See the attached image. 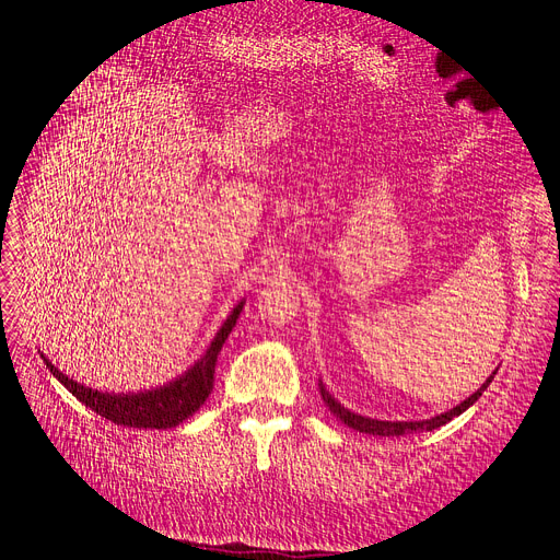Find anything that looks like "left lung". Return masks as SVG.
Wrapping results in <instances>:
<instances>
[{
	"label": "left lung",
	"mask_w": 560,
	"mask_h": 560,
	"mask_svg": "<svg viewBox=\"0 0 560 560\" xmlns=\"http://www.w3.org/2000/svg\"><path fill=\"white\" fill-rule=\"evenodd\" d=\"M499 370V368H497ZM497 370L486 378V384L477 390V393H472L469 395L467 399H463L458 406H454V408H450V410H445V413H440V416H435V418H429V420H413V422H390V420H374V418H365V416H359V413H354V410H349V408H345L329 390H327V386L322 384L319 381V395H322V399H325V404L329 406V410L331 413L336 416V418H340V422H345L349 429H354V431H359V433H368V435H381V438H395V435H404V433H413V431H433V429H438V427H443V424H447L450 420H454V418H458L463 410H467L469 406H472L481 395H483V390L492 384V378H494V374H497Z\"/></svg>",
	"instance_id": "1"
}]
</instances>
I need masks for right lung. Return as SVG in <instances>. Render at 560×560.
<instances>
[{
    "label": "right lung",
    "instance_id": "obj_1",
    "mask_svg": "<svg viewBox=\"0 0 560 560\" xmlns=\"http://www.w3.org/2000/svg\"><path fill=\"white\" fill-rule=\"evenodd\" d=\"M245 306V300L233 306L224 325L211 340L209 349L203 351V357L197 359L184 374L167 381L163 386L150 388V390H138V393H104L88 388L79 381L70 378L54 363L40 354L47 370L61 381V384L95 413L102 418L133 429H172L188 420L199 406L209 399L213 390V374H215V361L224 340L229 338L231 329L235 327V319H238L241 311Z\"/></svg>",
    "mask_w": 560,
    "mask_h": 560
}]
</instances>
